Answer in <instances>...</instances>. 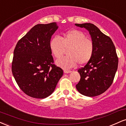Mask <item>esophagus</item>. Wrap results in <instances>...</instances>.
I'll return each mask as SVG.
<instances>
[{"instance_id":"obj_1","label":"esophagus","mask_w":126,"mask_h":126,"mask_svg":"<svg viewBox=\"0 0 126 126\" xmlns=\"http://www.w3.org/2000/svg\"><path fill=\"white\" fill-rule=\"evenodd\" d=\"M63 72H64V73L65 74H68V73H70V72H71V71L68 70V69H64V70H63Z\"/></svg>"}]
</instances>
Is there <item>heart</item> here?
I'll list each match as a JSON object with an SVG mask.
<instances>
[{"label": "heart", "mask_w": 126, "mask_h": 126, "mask_svg": "<svg viewBox=\"0 0 126 126\" xmlns=\"http://www.w3.org/2000/svg\"><path fill=\"white\" fill-rule=\"evenodd\" d=\"M50 49L57 58L63 56L65 49L68 48V55L59 59L56 63L64 69L71 68L78 63L84 65L93 57L94 46L93 41L87 39L85 34L77 29H72L63 33L62 36H56L51 40Z\"/></svg>", "instance_id": "heart-1"}]
</instances>
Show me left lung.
<instances>
[{"label":"left lung","mask_w":126,"mask_h":126,"mask_svg":"<svg viewBox=\"0 0 126 126\" xmlns=\"http://www.w3.org/2000/svg\"><path fill=\"white\" fill-rule=\"evenodd\" d=\"M75 25L88 31L94 46L91 60L78 70L81 78L76 88L82 95L95 97L104 93L113 83L119 63L116 48L110 37L93 23Z\"/></svg>","instance_id":"1"}]
</instances>
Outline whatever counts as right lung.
Masks as SVG:
<instances>
[{"mask_svg": "<svg viewBox=\"0 0 126 126\" xmlns=\"http://www.w3.org/2000/svg\"><path fill=\"white\" fill-rule=\"evenodd\" d=\"M58 28L56 22L34 26L16 44L12 71L16 82L26 95L45 98L54 92L63 75L54 64L49 44Z\"/></svg>", "mask_w": 126, "mask_h": 126, "instance_id": "right-lung-1", "label": "right lung"}]
</instances>
